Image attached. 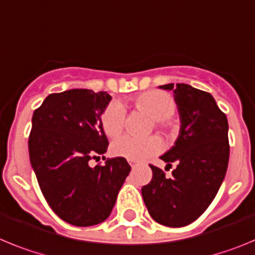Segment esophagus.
<instances>
[{
  "mask_svg": "<svg viewBox=\"0 0 255 255\" xmlns=\"http://www.w3.org/2000/svg\"><path fill=\"white\" fill-rule=\"evenodd\" d=\"M128 162H129L130 166H134V165H136V161H133V160H128Z\"/></svg>",
  "mask_w": 255,
  "mask_h": 255,
  "instance_id": "1",
  "label": "esophagus"
}]
</instances>
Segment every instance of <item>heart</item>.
<instances>
[{
    "mask_svg": "<svg viewBox=\"0 0 255 255\" xmlns=\"http://www.w3.org/2000/svg\"><path fill=\"white\" fill-rule=\"evenodd\" d=\"M133 104L139 112L153 118V123L164 132H170L169 118L175 112V102L170 95L161 90H148L141 93L133 99ZM126 125V108L122 103L112 102L105 107L100 116V126L108 137L121 134ZM161 141L157 137L136 138L122 136L113 141L111 151L114 156L133 160H146L161 151Z\"/></svg>",
    "mask_w": 255,
    "mask_h": 255,
    "instance_id": "obj_1",
    "label": "heart"
}]
</instances>
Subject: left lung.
<instances>
[{
	"label": "left lung",
	"mask_w": 255,
	"mask_h": 255,
	"mask_svg": "<svg viewBox=\"0 0 255 255\" xmlns=\"http://www.w3.org/2000/svg\"><path fill=\"white\" fill-rule=\"evenodd\" d=\"M173 90L180 117L179 137L170 150L160 156L171 167L166 178L150 165L152 179L142 187L148 213L159 224L182 228L196 221L216 197L228 170L229 125L210 93L187 84L160 86Z\"/></svg>",
	"instance_id": "left-lung-1"
}]
</instances>
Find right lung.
<instances>
[{
	"instance_id": "1",
	"label": "right lung",
	"mask_w": 255,
	"mask_h": 255,
	"mask_svg": "<svg viewBox=\"0 0 255 255\" xmlns=\"http://www.w3.org/2000/svg\"><path fill=\"white\" fill-rule=\"evenodd\" d=\"M111 100L88 89L50 94L31 119L29 156L39 187L57 216L75 226L105 221L130 171L125 157L104 156L100 116ZM100 157L104 165L90 166Z\"/></svg>"
}]
</instances>
